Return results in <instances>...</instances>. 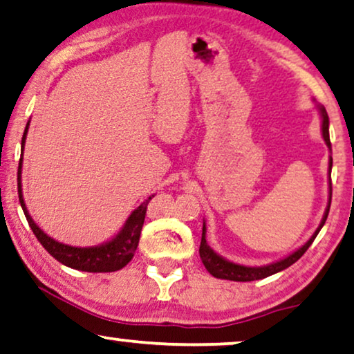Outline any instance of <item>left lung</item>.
Wrapping results in <instances>:
<instances>
[{
	"label": "left lung",
	"mask_w": 354,
	"mask_h": 354,
	"mask_svg": "<svg viewBox=\"0 0 354 354\" xmlns=\"http://www.w3.org/2000/svg\"><path fill=\"white\" fill-rule=\"evenodd\" d=\"M319 113H320V118H322V138L325 140V144H327L328 150H332V144H330V136H328V115L327 111H325V108L322 105H319ZM332 173V157L328 160V176H330ZM330 201H332V181H330V199H328V205L327 209H325V214L322 216V221H320L319 228L315 230L313 236L309 238L308 243H304L303 246L299 249H296L295 252H291L288 257L285 259H280V261L273 262V263H268V266H262V267H246V266H239V263H234V262H230L223 259L221 256H218L214 249H212L209 244H207V239H205V221H204V226H202V239H201V248H199V254H201V259H202V263H204L207 270H209L210 275H214L215 279H223V280H233V281H252V280H262V279H267V277L273 275V273H279L281 270H285V268H288L290 266H293V263L298 261V259L303 256V254L308 251L310 244L317 236L320 228H322L325 220H327V215H328V210H330Z\"/></svg>",
	"instance_id": "left-lung-1"
}]
</instances>
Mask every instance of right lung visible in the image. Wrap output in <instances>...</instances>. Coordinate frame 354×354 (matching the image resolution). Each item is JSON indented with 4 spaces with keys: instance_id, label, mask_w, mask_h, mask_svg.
<instances>
[{
    "instance_id": "obj_1",
    "label": "right lung",
    "mask_w": 354,
    "mask_h": 354,
    "mask_svg": "<svg viewBox=\"0 0 354 354\" xmlns=\"http://www.w3.org/2000/svg\"><path fill=\"white\" fill-rule=\"evenodd\" d=\"M27 131H29V122H27L26 131L22 136V153H24V144H26ZM21 171H22V157L19 162L17 169V192H19V202L26 215L27 221H29L30 230L39 239L41 246L48 251L50 256H53L56 261L64 263L66 267L75 268V270L82 272H116L128 266L133 259L136 249H138L140 232H142V225L145 220V212H147V205L152 197L145 199L133 214L128 216L124 226L121 228V232L116 234L115 238L110 241L100 244V246H92V248H74L69 244L58 243L56 239L48 236L45 232H41L39 225L32 220V216L27 210L26 202L22 197V181H21Z\"/></svg>"
}]
</instances>
